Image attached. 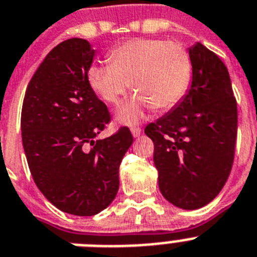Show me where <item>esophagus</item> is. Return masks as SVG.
<instances>
[{
    "instance_id": "esophagus-1",
    "label": "esophagus",
    "mask_w": 257,
    "mask_h": 257,
    "mask_svg": "<svg viewBox=\"0 0 257 257\" xmlns=\"http://www.w3.org/2000/svg\"><path fill=\"white\" fill-rule=\"evenodd\" d=\"M131 131H132L133 137H139V136H141V133H142V129L140 128V126H136V125L131 128Z\"/></svg>"
}]
</instances>
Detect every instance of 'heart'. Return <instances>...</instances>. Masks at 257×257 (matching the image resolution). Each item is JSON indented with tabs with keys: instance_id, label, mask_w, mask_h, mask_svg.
Listing matches in <instances>:
<instances>
[{
	"instance_id": "obj_1",
	"label": "heart",
	"mask_w": 257,
	"mask_h": 257,
	"mask_svg": "<svg viewBox=\"0 0 257 257\" xmlns=\"http://www.w3.org/2000/svg\"><path fill=\"white\" fill-rule=\"evenodd\" d=\"M108 59L107 64H92L88 68V86L104 102L116 104L132 83L139 94L117 112L118 120L125 124L137 121L146 108H172L189 86L191 57L178 42L131 39L113 47Z\"/></svg>"
}]
</instances>
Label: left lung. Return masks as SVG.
<instances>
[{
    "label": "left lung",
    "mask_w": 257,
    "mask_h": 257,
    "mask_svg": "<svg viewBox=\"0 0 257 257\" xmlns=\"http://www.w3.org/2000/svg\"><path fill=\"white\" fill-rule=\"evenodd\" d=\"M192 85L171 112L145 128L154 142L159 191L178 208L206 205L231 171L238 109L227 68L201 43L189 48Z\"/></svg>",
    "instance_id": "left-lung-1"
}]
</instances>
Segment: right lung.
<instances>
[{
    "label": "right lung",
    "instance_id": "1",
    "mask_svg": "<svg viewBox=\"0 0 257 257\" xmlns=\"http://www.w3.org/2000/svg\"><path fill=\"white\" fill-rule=\"evenodd\" d=\"M94 53L85 39L56 45L30 81L21 115L35 184L56 208L82 217L98 214L113 201L118 167L133 144L126 126L96 140L111 113L88 86Z\"/></svg>",
    "mask_w": 257,
    "mask_h": 257
}]
</instances>
